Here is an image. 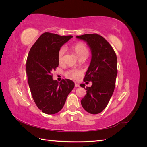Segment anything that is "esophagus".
<instances>
[{
	"mask_svg": "<svg viewBox=\"0 0 147 147\" xmlns=\"http://www.w3.org/2000/svg\"><path fill=\"white\" fill-rule=\"evenodd\" d=\"M79 86H80V85H79L78 84H77V83H75V88H77V87H79Z\"/></svg>",
	"mask_w": 147,
	"mask_h": 147,
	"instance_id": "34e87169",
	"label": "esophagus"
}]
</instances>
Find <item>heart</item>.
I'll use <instances>...</instances> for the list:
<instances>
[{
    "label": "heart",
    "instance_id": "heart-1",
    "mask_svg": "<svg viewBox=\"0 0 147 147\" xmlns=\"http://www.w3.org/2000/svg\"><path fill=\"white\" fill-rule=\"evenodd\" d=\"M73 48L77 55L80 57V58L83 56H88L89 51L86 46L82 42H78L75 44L73 47ZM65 47H61L57 53V59L59 63H61L63 61V56L65 54ZM82 74V71L79 69H71L68 70L66 72V76L69 78L75 79L78 78L79 76Z\"/></svg>",
    "mask_w": 147,
    "mask_h": 147
}]
</instances>
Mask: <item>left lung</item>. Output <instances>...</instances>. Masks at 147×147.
Masks as SVG:
<instances>
[{"label":"left lung","mask_w":147,"mask_h":147,"mask_svg":"<svg viewBox=\"0 0 147 147\" xmlns=\"http://www.w3.org/2000/svg\"><path fill=\"white\" fill-rule=\"evenodd\" d=\"M86 42L91 51V61L83 81L92 82L86 87L82 105L91 114L100 113L107 105L115 86L118 73L117 57L112 47L101 35L84 34L76 37ZM80 86L84 88V84Z\"/></svg>","instance_id":"obj_1"}]
</instances>
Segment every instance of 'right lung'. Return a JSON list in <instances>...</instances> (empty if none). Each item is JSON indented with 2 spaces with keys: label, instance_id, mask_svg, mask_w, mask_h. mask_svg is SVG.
Masks as SVG:
<instances>
[{
  "label": "right lung",
  "instance_id": "1",
  "mask_svg": "<svg viewBox=\"0 0 147 147\" xmlns=\"http://www.w3.org/2000/svg\"><path fill=\"white\" fill-rule=\"evenodd\" d=\"M72 37L45 32L29 52L26 70L31 94L37 107L46 114L59 112L75 86L69 79H63L61 82L54 80L51 74L59 65V50Z\"/></svg>",
  "mask_w": 147,
  "mask_h": 147
}]
</instances>
